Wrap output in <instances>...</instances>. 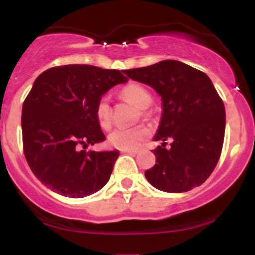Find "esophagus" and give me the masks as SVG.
Here are the masks:
<instances>
[{
  "label": "esophagus",
  "instance_id": "34e87169",
  "mask_svg": "<svg viewBox=\"0 0 255 255\" xmlns=\"http://www.w3.org/2000/svg\"><path fill=\"white\" fill-rule=\"evenodd\" d=\"M122 153H129V154H136V150H131V148H128V150H121Z\"/></svg>",
  "mask_w": 255,
  "mask_h": 255
}]
</instances>
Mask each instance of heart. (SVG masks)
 <instances>
[{
  "label": "heart",
  "mask_w": 255,
  "mask_h": 255,
  "mask_svg": "<svg viewBox=\"0 0 255 255\" xmlns=\"http://www.w3.org/2000/svg\"><path fill=\"white\" fill-rule=\"evenodd\" d=\"M120 95L126 101L134 104L139 109H147L152 103V97L147 90L139 84H128L122 87ZM96 116L99 125L109 128L111 125V107L108 97H102L96 107ZM148 135V129L144 126H135L131 128H116L109 134V144L120 150L136 148L142 140Z\"/></svg>",
  "instance_id": "b5f03b06"
}]
</instances>
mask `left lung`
<instances>
[{
    "label": "left lung",
    "mask_w": 255,
    "mask_h": 255,
    "mask_svg": "<svg viewBox=\"0 0 255 255\" xmlns=\"http://www.w3.org/2000/svg\"><path fill=\"white\" fill-rule=\"evenodd\" d=\"M162 98V118L153 140L156 164L145 171L154 188L182 193L200 186L217 165L225 133V109L211 79L175 60L125 71ZM172 140L165 148V140Z\"/></svg>",
    "instance_id": "obj_1"
}]
</instances>
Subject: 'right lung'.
I'll use <instances>...</instances> for the list:
<instances>
[{
    "mask_svg": "<svg viewBox=\"0 0 255 255\" xmlns=\"http://www.w3.org/2000/svg\"><path fill=\"white\" fill-rule=\"evenodd\" d=\"M116 69L68 64L43 72L22 104L24 153L32 172L52 192L84 198L109 181L120 156L84 151L105 140L96 107L111 87L127 83Z\"/></svg>",
    "mask_w": 255,
    "mask_h": 255,
    "instance_id": "add662e5",
    "label": "right lung"
}]
</instances>
